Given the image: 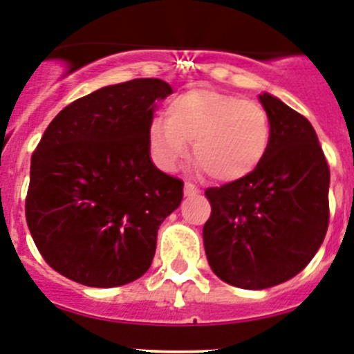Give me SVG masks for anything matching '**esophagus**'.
<instances>
[{
	"instance_id": "obj_1",
	"label": "esophagus",
	"mask_w": 354,
	"mask_h": 354,
	"mask_svg": "<svg viewBox=\"0 0 354 354\" xmlns=\"http://www.w3.org/2000/svg\"><path fill=\"white\" fill-rule=\"evenodd\" d=\"M200 193V189L194 184L186 183L184 184V196H196Z\"/></svg>"
}]
</instances>
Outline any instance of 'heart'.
<instances>
[{
	"label": "heart",
	"instance_id": "b5f03b06",
	"mask_svg": "<svg viewBox=\"0 0 354 354\" xmlns=\"http://www.w3.org/2000/svg\"><path fill=\"white\" fill-rule=\"evenodd\" d=\"M193 142L200 170L219 183L251 175L270 145V121L265 109L251 100L212 89H193L167 106V119L149 126L154 161L171 171L189 156Z\"/></svg>",
	"mask_w": 354,
	"mask_h": 354
}]
</instances>
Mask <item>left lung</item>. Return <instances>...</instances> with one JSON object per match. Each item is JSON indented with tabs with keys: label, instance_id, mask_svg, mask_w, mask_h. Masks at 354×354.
<instances>
[{
	"label": "left lung",
	"instance_id": "1",
	"mask_svg": "<svg viewBox=\"0 0 354 354\" xmlns=\"http://www.w3.org/2000/svg\"><path fill=\"white\" fill-rule=\"evenodd\" d=\"M259 102L270 121L263 161L244 179L205 191L207 259L217 277L242 290L295 277L328 228L330 168L313 124L268 93Z\"/></svg>",
	"mask_w": 354,
	"mask_h": 354
}]
</instances>
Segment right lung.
Listing matches in <instances>:
<instances>
[{
  "label": "right lung",
  "mask_w": 354,
  "mask_h": 354,
  "mask_svg": "<svg viewBox=\"0 0 354 354\" xmlns=\"http://www.w3.org/2000/svg\"><path fill=\"white\" fill-rule=\"evenodd\" d=\"M161 79L105 86L52 119L31 156L26 221L56 272L91 288L133 283L149 270L158 230L184 183L151 160Z\"/></svg>",
  "instance_id": "obj_1"
}]
</instances>
